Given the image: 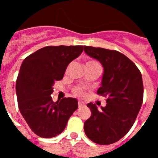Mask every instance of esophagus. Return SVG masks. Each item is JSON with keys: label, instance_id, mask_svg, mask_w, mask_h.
Listing matches in <instances>:
<instances>
[{"label": "esophagus", "instance_id": "esophagus-1", "mask_svg": "<svg viewBox=\"0 0 158 158\" xmlns=\"http://www.w3.org/2000/svg\"><path fill=\"white\" fill-rule=\"evenodd\" d=\"M83 105H85V104H84L83 102L82 101H78V106H79V107H82Z\"/></svg>", "mask_w": 158, "mask_h": 158}]
</instances>
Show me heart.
Instances as JSON below:
<instances>
[{"label":"heart","mask_w":158,"mask_h":158,"mask_svg":"<svg viewBox=\"0 0 158 158\" xmlns=\"http://www.w3.org/2000/svg\"><path fill=\"white\" fill-rule=\"evenodd\" d=\"M86 65H98V66H100L99 62L95 61V60H89L86 62ZM73 94L78 96H83L85 95L84 89L81 87H80V86H76V87L73 88Z\"/></svg>","instance_id":"heart-1"}]
</instances>
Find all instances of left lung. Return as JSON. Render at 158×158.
Masks as SVG:
<instances>
[{
  "label": "left lung",
  "instance_id": "8db88e82",
  "mask_svg": "<svg viewBox=\"0 0 158 158\" xmlns=\"http://www.w3.org/2000/svg\"><path fill=\"white\" fill-rule=\"evenodd\" d=\"M85 51L104 66L97 94L107 98V104L100 109L96 104H87L92 115L84 123L85 133L96 144H112L127 134L140 111L142 74L135 64L118 51L89 46L85 47Z\"/></svg>",
  "mask_w": 158,
  "mask_h": 158
}]
</instances>
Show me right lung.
Wrapping results in <instances>:
<instances>
[{
	"label": "right lung",
	"mask_w": 158,
	"mask_h": 158,
	"mask_svg": "<svg viewBox=\"0 0 158 158\" xmlns=\"http://www.w3.org/2000/svg\"><path fill=\"white\" fill-rule=\"evenodd\" d=\"M84 46H48L23 60L16 79L18 107L23 118L38 136L49 139L61 134L77 100L65 97L54 102L53 85L62 80L69 62L82 53Z\"/></svg>",
	"instance_id": "right-lung-1"
}]
</instances>
